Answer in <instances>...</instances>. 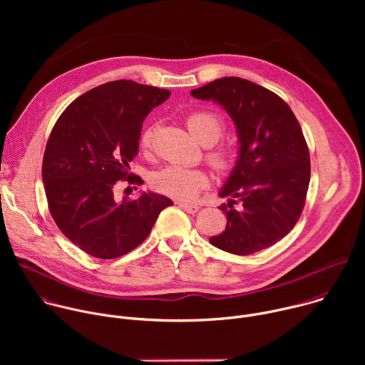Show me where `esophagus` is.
Segmentation results:
<instances>
[{"label": "esophagus", "mask_w": 365, "mask_h": 365, "mask_svg": "<svg viewBox=\"0 0 365 365\" xmlns=\"http://www.w3.org/2000/svg\"><path fill=\"white\" fill-rule=\"evenodd\" d=\"M179 206L182 207V210H183L185 212H187V214H195V212H197V210H199L197 205L187 203V202H179Z\"/></svg>", "instance_id": "34e87169"}]
</instances>
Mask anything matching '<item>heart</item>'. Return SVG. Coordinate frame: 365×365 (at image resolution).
Returning a JSON list of instances; mask_svg holds the SVG:
<instances>
[{"mask_svg":"<svg viewBox=\"0 0 365 365\" xmlns=\"http://www.w3.org/2000/svg\"><path fill=\"white\" fill-rule=\"evenodd\" d=\"M186 124L192 135L203 145H212L214 143H217L224 131L222 118L212 111L192 113L187 115ZM154 133L155 125H150L143 131L140 137V144L143 148H150L153 145ZM232 158L234 151L230 147H221L210 154L211 163L221 170L231 166ZM153 185L165 195L180 199H190L207 185V176L199 169H187L170 165L159 170L158 173H154Z\"/></svg>","mask_w":365,"mask_h":365,"instance_id":"b5f03b06","label":"heart"}]
</instances>
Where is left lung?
Masks as SVG:
<instances>
[{"mask_svg":"<svg viewBox=\"0 0 365 365\" xmlns=\"http://www.w3.org/2000/svg\"><path fill=\"white\" fill-rule=\"evenodd\" d=\"M196 99L221 106L234 121L238 158L220 196L228 205L225 231L210 242L248 255L280 241L297 222L310 180L302 128L287 103L251 81L225 76L190 91ZM240 202V208L233 205Z\"/></svg>","mask_w":365,"mask_h":365,"instance_id":"1","label":"left lung"}]
</instances>
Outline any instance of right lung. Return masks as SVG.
<instances>
[{
    "label": "right lung",
    "mask_w": 365,
    "mask_h": 365,
    "mask_svg": "<svg viewBox=\"0 0 365 365\" xmlns=\"http://www.w3.org/2000/svg\"><path fill=\"white\" fill-rule=\"evenodd\" d=\"M170 91L114 81L96 86L59 117L41 168L48 210L59 230L92 257L111 259L140 245L155 220L173 202L143 192L117 199L118 180L138 154L144 118Z\"/></svg>",
    "instance_id": "1"
}]
</instances>
